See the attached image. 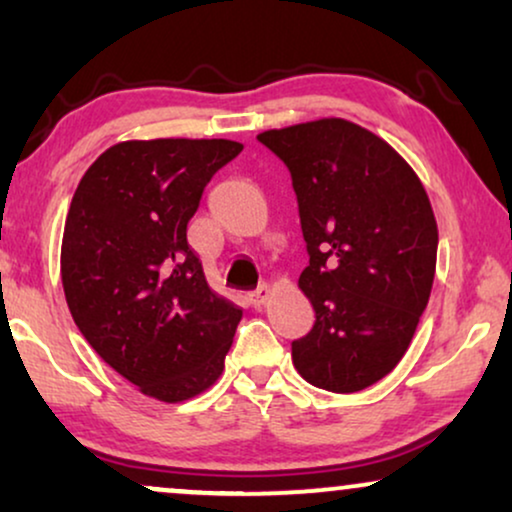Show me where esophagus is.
<instances>
[{"label": "esophagus", "instance_id": "esophagus-1", "mask_svg": "<svg viewBox=\"0 0 512 512\" xmlns=\"http://www.w3.org/2000/svg\"><path fill=\"white\" fill-rule=\"evenodd\" d=\"M270 296H272L270 286H261V289L251 293V296H249V303L254 305V307H263V305L268 303V300H270Z\"/></svg>", "mask_w": 512, "mask_h": 512}]
</instances>
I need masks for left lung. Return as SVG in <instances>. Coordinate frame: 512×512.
<instances>
[{"label": "left lung", "instance_id": "1", "mask_svg": "<svg viewBox=\"0 0 512 512\" xmlns=\"http://www.w3.org/2000/svg\"><path fill=\"white\" fill-rule=\"evenodd\" d=\"M291 170L310 265L298 279L317 314L291 345L314 387L354 394L408 352L436 275L429 195L394 146L345 118L258 135Z\"/></svg>", "mask_w": 512, "mask_h": 512}]
</instances>
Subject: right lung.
I'll return each instance as SVG.
<instances>
[{
  "label": "right lung",
  "mask_w": 512,
  "mask_h": 512,
  "mask_svg": "<svg viewBox=\"0 0 512 512\" xmlns=\"http://www.w3.org/2000/svg\"><path fill=\"white\" fill-rule=\"evenodd\" d=\"M244 146L130 139L83 174L60 249L62 289L90 347L144 396L181 403L219 380L242 310L186 240L209 179Z\"/></svg>",
  "instance_id": "obj_1"
}]
</instances>
